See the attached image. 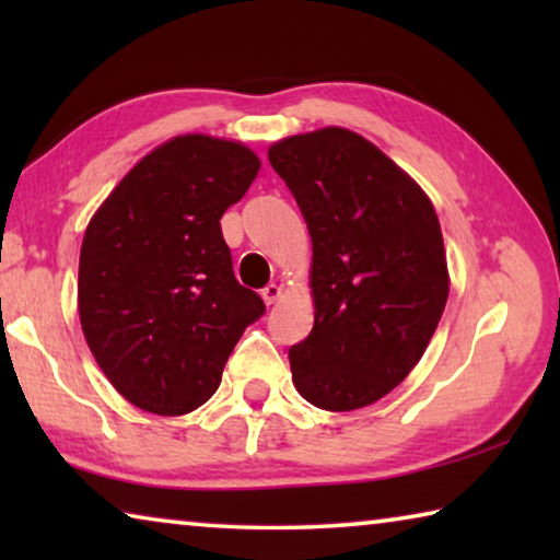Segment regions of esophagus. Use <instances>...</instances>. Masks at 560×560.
Here are the masks:
<instances>
[{
	"label": "esophagus",
	"instance_id": "esophagus-1",
	"mask_svg": "<svg viewBox=\"0 0 560 560\" xmlns=\"http://www.w3.org/2000/svg\"><path fill=\"white\" fill-rule=\"evenodd\" d=\"M281 291H283V289L279 287V283H267V287L261 289V299L267 301L269 306H271V303H277V301L281 299Z\"/></svg>",
	"mask_w": 560,
	"mask_h": 560
}]
</instances>
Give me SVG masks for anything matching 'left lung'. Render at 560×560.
<instances>
[{
  "label": "left lung",
  "mask_w": 560,
  "mask_h": 560,
  "mask_svg": "<svg viewBox=\"0 0 560 560\" xmlns=\"http://www.w3.org/2000/svg\"><path fill=\"white\" fill-rule=\"evenodd\" d=\"M314 242L316 318L291 346L296 390L348 412L381 400L417 365L450 293L442 230L428 195L346 128L269 148Z\"/></svg>",
  "instance_id": "8db88e82"
}]
</instances>
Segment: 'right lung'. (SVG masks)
<instances>
[{
    "instance_id": "obj_1",
    "label": "right lung",
    "mask_w": 560,
    "mask_h": 560,
    "mask_svg": "<svg viewBox=\"0 0 560 560\" xmlns=\"http://www.w3.org/2000/svg\"><path fill=\"white\" fill-rule=\"evenodd\" d=\"M259 167L240 143L179 136L93 214L79 261L81 328L101 371L140 410L173 417L205 405L244 328L267 314L236 281L220 224Z\"/></svg>"
}]
</instances>
